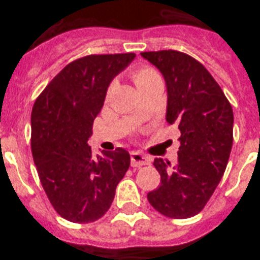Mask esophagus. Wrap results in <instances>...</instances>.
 Returning <instances> with one entry per match:
<instances>
[{
  "mask_svg": "<svg viewBox=\"0 0 260 260\" xmlns=\"http://www.w3.org/2000/svg\"><path fill=\"white\" fill-rule=\"evenodd\" d=\"M150 158L143 155L142 152H138V151L131 152V165H132V167H142L146 166V165H150Z\"/></svg>",
  "mask_w": 260,
  "mask_h": 260,
  "instance_id": "1",
  "label": "esophagus"
}]
</instances>
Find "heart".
<instances>
[{
  "label": "heart",
  "instance_id": "heart-1",
  "mask_svg": "<svg viewBox=\"0 0 260 260\" xmlns=\"http://www.w3.org/2000/svg\"><path fill=\"white\" fill-rule=\"evenodd\" d=\"M154 75H156V71L150 69V67L143 66L138 67V69L132 73V79H134L135 85L139 86V85H142L143 82H146L147 79H150L151 77H154Z\"/></svg>",
  "mask_w": 260,
  "mask_h": 260
}]
</instances>
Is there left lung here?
<instances>
[{
  "instance_id": "obj_1",
  "label": "left lung",
  "mask_w": 260,
  "mask_h": 260,
  "mask_svg": "<svg viewBox=\"0 0 260 260\" xmlns=\"http://www.w3.org/2000/svg\"><path fill=\"white\" fill-rule=\"evenodd\" d=\"M166 81L169 124L181 131L178 160L156 158L160 186L147 194L155 210L170 218L200 213L221 181L234 142V112L218 83L201 63L174 50L142 52Z\"/></svg>"
}]
</instances>
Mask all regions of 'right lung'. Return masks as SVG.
<instances>
[{"label":"right lung","instance_id":"obj_1","mask_svg":"<svg viewBox=\"0 0 260 260\" xmlns=\"http://www.w3.org/2000/svg\"><path fill=\"white\" fill-rule=\"evenodd\" d=\"M136 55H87L69 63L36 98L30 147L43 189L59 216L87 224L112 205L129 167L128 151L94 158L87 140L112 79Z\"/></svg>","mask_w":260,"mask_h":260}]
</instances>
